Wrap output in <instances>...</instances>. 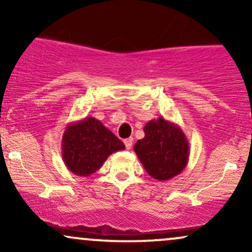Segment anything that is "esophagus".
<instances>
[{
  "instance_id": "1",
  "label": "esophagus",
  "mask_w": 252,
  "mask_h": 252,
  "mask_svg": "<svg viewBox=\"0 0 252 252\" xmlns=\"http://www.w3.org/2000/svg\"><path fill=\"white\" fill-rule=\"evenodd\" d=\"M132 137H129V138H126V140H124V144H126V149H131V147H132Z\"/></svg>"
}]
</instances>
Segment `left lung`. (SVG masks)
<instances>
[{
	"mask_svg": "<svg viewBox=\"0 0 252 252\" xmlns=\"http://www.w3.org/2000/svg\"><path fill=\"white\" fill-rule=\"evenodd\" d=\"M144 137L134 146V152L147 173L158 181H167L186 168L189 143L178 124L163 117L144 126Z\"/></svg>",
	"mask_w": 252,
	"mask_h": 252,
	"instance_id": "obj_1",
	"label": "left lung"
}]
</instances>
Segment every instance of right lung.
Wrapping results in <instances>:
<instances>
[{
    "label": "right lung",
    "instance_id": "obj_1",
    "mask_svg": "<svg viewBox=\"0 0 252 252\" xmlns=\"http://www.w3.org/2000/svg\"><path fill=\"white\" fill-rule=\"evenodd\" d=\"M123 149L122 141L94 117L68 124L62 140L63 162L78 176L94 174L112 153Z\"/></svg>",
    "mask_w": 252,
    "mask_h": 252
}]
</instances>
